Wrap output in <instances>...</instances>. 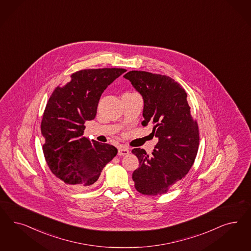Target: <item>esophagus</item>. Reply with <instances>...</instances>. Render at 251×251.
I'll return each instance as SVG.
<instances>
[{
	"label": "esophagus",
	"mask_w": 251,
	"mask_h": 251,
	"mask_svg": "<svg viewBox=\"0 0 251 251\" xmlns=\"http://www.w3.org/2000/svg\"><path fill=\"white\" fill-rule=\"evenodd\" d=\"M129 154V150L126 149V148H124V147H120L118 149V155L120 156H125V155H128Z\"/></svg>",
	"instance_id": "esophagus-1"
}]
</instances>
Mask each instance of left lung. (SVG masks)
Masks as SVG:
<instances>
[{
  "instance_id": "left-lung-1",
  "label": "left lung",
  "mask_w": 251,
  "mask_h": 251,
  "mask_svg": "<svg viewBox=\"0 0 251 251\" xmlns=\"http://www.w3.org/2000/svg\"><path fill=\"white\" fill-rule=\"evenodd\" d=\"M144 100L142 125L152 127L159 141L151 156L134 149L139 167L133 173L135 187L147 196L165 194L186 176L200 145L197 120L190 113L185 89L170 76L146 71L124 75Z\"/></svg>"
}]
</instances>
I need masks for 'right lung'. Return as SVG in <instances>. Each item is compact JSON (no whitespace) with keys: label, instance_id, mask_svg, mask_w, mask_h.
Masks as SVG:
<instances>
[{"label":"right lung","instance_id":"add662e5","mask_svg":"<svg viewBox=\"0 0 251 251\" xmlns=\"http://www.w3.org/2000/svg\"><path fill=\"white\" fill-rule=\"evenodd\" d=\"M126 70L123 68L84 69L71 80L58 86L45 107L41 130L45 138L43 154L50 170L75 189L97 183L117 149L84 137L85 122L93 120L100 98L106 88Z\"/></svg>","mask_w":251,"mask_h":251}]
</instances>
